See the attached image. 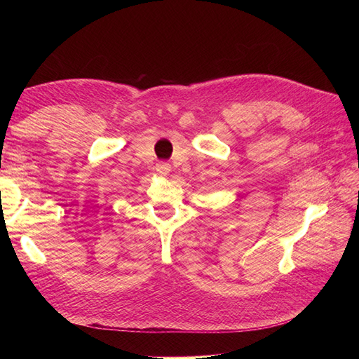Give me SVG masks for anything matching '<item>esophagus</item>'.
I'll return each mask as SVG.
<instances>
[{
  "label": "esophagus",
  "instance_id": "34e87169",
  "mask_svg": "<svg viewBox=\"0 0 359 359\" xmlns=\"http://www.w3.org/2000/svg\"><path fill=\"white\" fill-rule=\"evenodd\" d=\"M156 170L160 173V175H168V173L170 172V165L166 161H160L156 165Z\"/></svg>",
  "mask_w": 359,
  "mask_h": 359
}]
</instances>
